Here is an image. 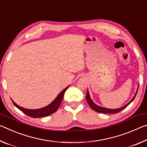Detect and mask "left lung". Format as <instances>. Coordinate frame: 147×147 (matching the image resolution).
Wrapping results in <instances>:
<instances>
[{
    "mask_svg": "<svg viewBox=\"0 0 147 147\" xmlns=\"http://www.w3.org/2000/svg\"><path fill=\"white\" fill-rule=\"evenodd\" d=\"M138 89H139V86L138 87V89H137V91L135 94V95H134L132 99H131V100L127 104H126V105H124V106L121 107V108H117V109H109V108H103V107H101V106L96 105V104H94L93 102V101L91 100L88 90V92H87L86 98V100H87V102H88V103L89 105V106H90L91 108L95 111H97V112H98V113H116L120 112L121 110H123V109H124V108H126V107H127L129 104H130L131 102L134 100V98H135L136 94H137V93H138Z\"/></svg>",
    "mask_w": 147,
    "mask_h": 147,
    "instance_id": "obj_1",
    "label": "left lung"
}]
</instances>
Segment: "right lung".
Instances as JSON below:
<instances>
[{
	"mask_svg": "<svg viewBox=\"0 0 147 147\" xmlns=\"http://www.w3.org/2000/svg\"><path fill=\"white\" fill-rule=\"evenodd\" d=\"M69 86L67 87L65 89H64L63 91L60 92V93L57 96V97L54 99V100L53 102H52L50 104H49L48 106H47L45 107H44V108H42L40 109H30L24 108H22L21 106H19V105H17L16 102H14L13 100H11V101L15 105V106H16L17 108L19 109H20L21 111H23L24 114L31 117L38 118V117H47L51 115V114L56 112L57 111V109H58L59 106H60L62 100H63L65 92Z\"/></svg>",
	"mask_w": 147,
	"mask_h": 147,
	"instance_id": "obj_1",
	"label": "right lung"
}]
</instances>
